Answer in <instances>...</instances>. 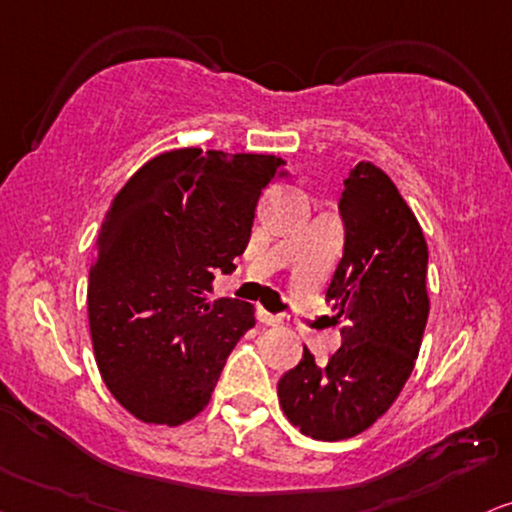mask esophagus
<instances>
[{
    "instance_id": "esophagus-1",
    "label": "esophagus",
    "mask_w": 512,
    "mask_h": 512,
    "mask_svg": "<svg viewBox=\"0 0 512 512\" xmlns=\"http://www.w3.org/2000/svg\"><path fill=\"white\" fill-rule=\"evenodd\" d=\"M257 321L260 323H264V326H281L283 323V319L281 316H276V314H269L267 309H257Z\"/></svg>"
}]
</instances>
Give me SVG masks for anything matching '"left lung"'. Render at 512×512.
I'll list each match as a JSON object with an SVG mask.
<instances>
[{
	"instance_id": "1",
	"label": "left lung",
	"mask_w": 512,
	"mask_h": 512,
	"mask_svg": "<svg viewBox=\"0 0 512 512\" xmlns=\"http://www.w3.org/2000/svg\"><path fill=\"white\" fill-rule=\"evenodd\" d=\"M345 250L326 300L345 319L342 347L278 380V401L302 435L338 442L371 428L399 397L430 314L428 243L394 181L373 163L349 170L340 198Z\"/></svg>"
}]
</instances>
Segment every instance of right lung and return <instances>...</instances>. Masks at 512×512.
<instances>
[{
  "mask_svg": "<svg viewBox=\"0 0 512 512\" xmlns=\"http://www.w3.org/2000/svg\"><path fill=\"white\" fill-rule=\"evenodd\" d=\"M283 167L276 155L177 148L113 198L89 271V331L103 383L144 423L198 416L255 326L252 304L208 293L217 271L236 269L257 200Z\"/></svg>",
  "mask_w": 512,
  "mask_h": 512,
  "instance_id": "1",
  "label": "right lung"
}]
</instances>
